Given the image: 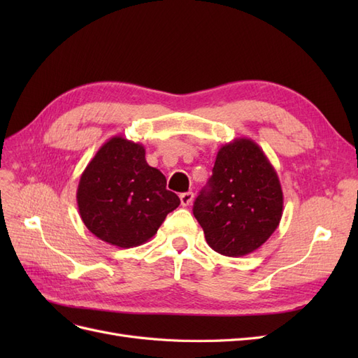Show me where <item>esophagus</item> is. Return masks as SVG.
<instances>
[{
  "instance_id": "obj_1",
  "label": "esophagus",
  "mask_w": 358,
  "mask_h": 358,
  "mask_svg": "<svg viewBox=\"0 0 358 358\" xmlns=\"http://www.w3.org/2000/svg\"><path fill=\"white\" fill-rule=\"evenodd\" d=\"M180 204L183 206V208H187V206H189L194 200V194L192 192H183L180 194Z\"/></svg>"
}]
</instances>
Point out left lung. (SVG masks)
<instances>
[{
    "instance_id": "1",
    "label": "left lung",
    "mask_w": 358,
    "mask_h": 358,
    "mask_svg": "<svg viewBox=\"0 0 358 358\" xmlns=\"http://www.w3.org/2000/svg\"><path fill=\"white\" fill-rule=\"evenodd\" d=\"M284 194L278 173L251 138L225 143L208 187L192 213L208 245L227 257H243L262 246L282 218Z\"/></svg>"
}]
</instances>
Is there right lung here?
Returning <instances> with one entry per match:
<instances>
[{
	"label": "right lung",
	"mask_w": 358,
	"mask_h": 358,
	"mask_svg": "<svg viewBox=\"0 0 358 358\" xmlns=\"http://www.w3.org/2000/svg\"><path fill=\"white\" fill-rule=\"evenodd\" d=\"M166 183V176L146 162L143 145L115 136L82 173L76 196L80 218L106 243L143 245L180 204Z\"/></svg>",
	"instance_id": "right-lung-1"
}]
</instances>
